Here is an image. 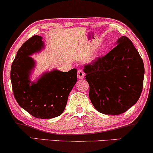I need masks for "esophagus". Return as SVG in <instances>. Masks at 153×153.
<instances>
[{"label": "esophagus", "mask_w": 153, "mask_h": 153, "mask_svg": "<svg viewBox=\"0 0 153 153\" xmlns=\"http://www.w3.org/2000/svg\"><path fill=\"white\" fill-rule=\"evenodd\" d=\"M77 76H78V79H84V76H85L84 71H83L82 70H79L78 73H77Z\"/></svg>", "instance_id": "34e87169"}]
</instances>
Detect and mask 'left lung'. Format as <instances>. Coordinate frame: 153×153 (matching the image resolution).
I'll return each instance as SVG.
<instances>
[{
  "label": "left lung",
  "instance_id": "1",
  "mask_svg": "<svg viewBox=\"0 0 153 153\" xmlns=\"http://www.w3.org/2000/svg\"><path fill=\"white\" fill-rule=\"evenodd\" d=\"M106 55L84 66L89 98L99 112L119 115L135 105L143 90L145 68L130 39L121 36Z\"/></svg>",
  "mask_w": 153,
  "mask_h": 153
}]
</instances>
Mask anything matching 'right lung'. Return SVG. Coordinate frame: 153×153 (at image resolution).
<instances>
[{"instance_id": "right-lung-1", "label": "right lung", "mask_w": 153, "mask_h": 153, "mask_svg": "<svg viewBox=\"0 0 153 153\" xmlns=\"http://www.w3.org/2000/svg\"><path fill=\"white\" fill-rule=\"evenodd\" d=\"M42 39L34 35L20 47L11 66L10 79L20 106L35 118L50 119L65 111L69 94L77 81V69L63 72L53 69L32 81L36 62L30 56L44 50Z\"/></svg>"}]
</instances>
